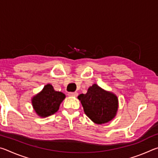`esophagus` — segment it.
Listing matches in <instances>:
<instances>
[{
  "mask_svg": "<svg viewBox=\"0 0 158 158\" xmlns=\"http://www.w3.org/2000/svg\"><path fill=\"white\" fill-rule=\"evenodd\" d=\"M68 95L70 96V97H77L78 95V93L77 92H73V93H69Z\"/></svg>",
  "mask_w": 158,
  "mask_h": 158,
  "instance_id": "obj_1",
  "label": "esophagus"
}]
</instances>
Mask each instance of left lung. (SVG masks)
<instances>
[{
    "label": "left lung",
    "mask_w": 158,
    "mask_h": 158,
    "mask_svg": "<svg viewBox=\"0 0 158 158\" xmlns=\"http://www.w3.org/2000/svg\"><path fill=\"white\" fill-rule=\"evenodd\" d=\"M78 99L85 115L95 124L106 123L116 116L118 109L117 96L96 84L90 86L85 94H80Z\"/></svg>",
    "instance_id": "8db88e82"
}]
</instances>
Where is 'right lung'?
I'll return each instance as SVG.
<instances>
[{
	"label": "right lung",
	"instance_id": "add662e5",
	"mask_svg": "<svg viewBox=\"0 0 158 158\" xmlns=\"http://www.w3.org/2000/svg\"><path fill=\"white\" fill-rule=\"evenodd\" d=\"M65 95L62 92L56 91L52 84L45 85L40 92L34 95L31 99L32 106L37 116L46 118L55 114Z\"/></svg>",
	"mask_w": 158,
	"mask_h": 158
}]
</instances>
